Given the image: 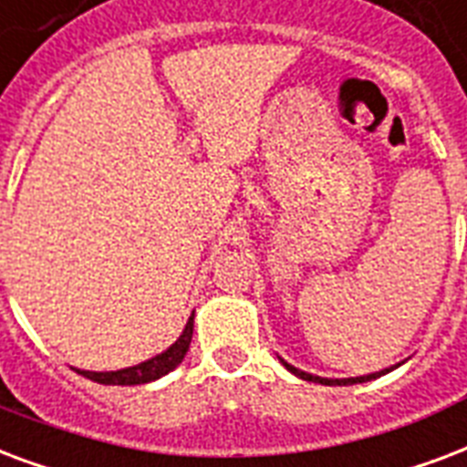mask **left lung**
<instances>
[{"label": "left lung", "instance_id": "obj_1", "mask_svg": "<svg viewBox=\"0 0 467 467\" xmlns=\"http://www.w3.org/2000/svg\"><path fill=\"white\" fill-rule=\"evenodd\" d=\"M284 362V360H281ZM284 368L289 369V372H294L296 377H301V379H306V382H318V384H358V382H369V379H377V377L387 375L389 369H382V372H372V375H365V377H348V379H328V377H313L308 375V372H301V369H296L294 365H289V362H284Z\"/></svg>", "mask_w": 467, "mask_h": 467}]
</instances>
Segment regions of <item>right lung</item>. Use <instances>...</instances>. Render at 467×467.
Instances as JSON below:
<instances>
[{"instance_id": "1", "label": "right lung", "mask_w": 467, "mask_h": 467, "mask_svg": "<svg viewBox=\"0 0 467 467\" xmlns=\"http://www.w3.org/2000/svg\"><path fill=\"white\" fill-rule=\"evenodd\" d=\"M191 337H193V316L188 318L186 328L181 333L176 343L171 345L169 350L156 355L151 360L141 362V365H134V368L117 369V372H88V369H76L78 375L88 377L92 382L99 384H147L154 382L159 377L169 375L171 369L178 368L181 360L186 358L188 345H191Z\"/></svg>"}]
</instances>
